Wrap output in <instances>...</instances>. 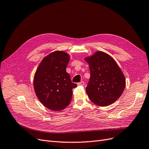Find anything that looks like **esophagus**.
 <instances>
[{
    "label": "esophagus",
    "instance_id": "34e87169",
    "mask_svg": "<svg viewBox=\"0 0 149 149\" xmlns=\"http://www.w3.org/2000/svg\"><path fill=\"white\" fill-rule=\"evenodd\" d=\"M84 81H81L80 83H78V85H80V86H84Z\"/></svg>",
    "mask_w": 149,
    "mask_h": 149
}]
</instances>
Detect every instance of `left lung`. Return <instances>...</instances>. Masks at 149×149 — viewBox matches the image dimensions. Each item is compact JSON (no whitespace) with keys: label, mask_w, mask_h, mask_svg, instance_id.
I'll list each match as a JSON object with an SVG mask.
<instances>
[{"label":"left lung","mask_w":149,"mask_h":149,"mask_svg":"<svg viewBox=\"0 0 149 149\" xmlns=\"http://www.w3.org/2000/svg\"><path fill=\"white\" fill-rule=\"evenodd\" d=\"M85 61L90 70V79L86 88L89 100L99 106L111 105L124 90L123 73L113 58L104 52L97 51Z\"/></svg>","instance_id":"obj_1"}]
</instances>
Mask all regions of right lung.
Here are the masks:
<instances>
[{"mask_svg":"<svg viewBox=\"0 0 149 149\" xmlns=\"http://www.w3.org/2000/svg\"><path fill=\"white\" fill-rule=\"evenodd\" d=\"M70 55L62 51H55L45 57L35 72L34 89L43 105L54 111L64 109L71 101L73 88L66 71Z\"/></svg>","mask_w":149,"mask_h":149,"instance_id":"obj_1","label":"right lung"}]
</instances>
